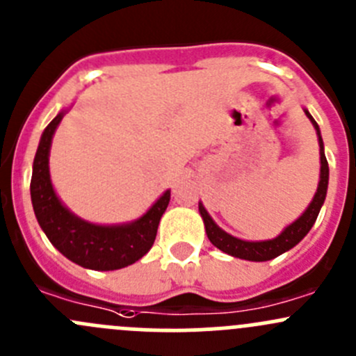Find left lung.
Here are the masks:
<instances>
[{
    "label": "left lung",
    "mask_w": 356,
    "mask_h": 356,
    "mask_svg": "<svg viewBox=\"0 0 356 356\" xmlns=\"http://www.w3.org/2000/svg\"><path fill=\"white\" fill-rule=\"evenodd\" d=\"M307 117L310 118V122L314 124L315 131L318 136V146H321V181H318L317 193H315L314 200L308 204L307 210L303 211L298 220H294L293 224L288 225L277 238L268 239V241H243V239L234 238V236L227 234L225 231H222L217 224L213 222V218L208 215V211L204 210L203 204L200 203V213L201 218L204 222V231H207L208 239L213 246H217L218 250L224 251V253L231 254V257L243 258V260L250 261H267L272 258L279 257L284 251L291 250L293 246H296L305 236L308 234V231L312 229V225L315 224L318 217V211H321L322 204H324L325 195H327V184H329V165L327 158L324 153V143H322L321 129H318L317 122L314 120L308 110H305Z\"/></svg>",
    "instance_id": "1"
}]
</instances>
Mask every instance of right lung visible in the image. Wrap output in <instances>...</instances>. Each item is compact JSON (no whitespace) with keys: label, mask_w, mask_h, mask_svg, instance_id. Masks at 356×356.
<instances>
[{"label":"right lung","mask_w":356,"mask_h":356,"mask_svg":"<svg viewBox=\"0 0 356 356\" xmlns=\"http://www.w3.org/2000/svg\"><path fill=\"white\" fill-rule=\"evenodd\" d=\"M65 111H60L44 129L32 165L31 198L35 218L51 245L91 270H117L145 257L156 238L158 224L170 201L165 191L141 218L120 225H96L72 213L62 204L49 179V148Z\"/></svg>","instance_id":"right-lung-1"}]
</instances>
